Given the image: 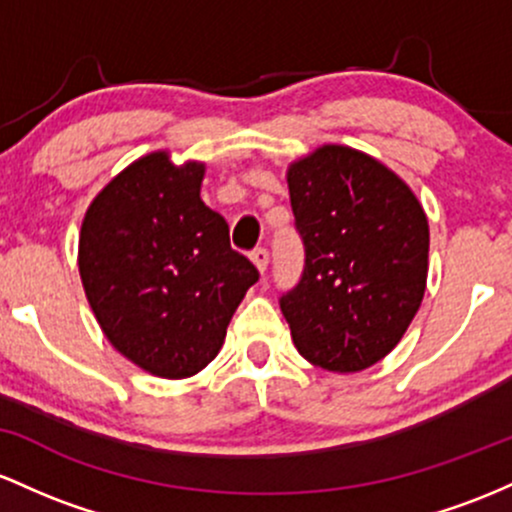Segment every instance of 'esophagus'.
I'll use <instances>...</instances> for the list:
<instances>
[{
	"label": "esophagus",
	"mask_w": 512,
	"mask_h": 512,
	"mask_svg": "<svg viewBox=\"0 0 512 512\" xmlns=\"http://www.w3.org/2000/svg\"><path fill=\"white\" fill-rule=\"evenodd\" d=\"M251 261L256 263V268L261 271V275H266V271H268V249L258 246V249L251 251Z\"/></svg>",
	"instance_id": "obj_1"
}]
</instances>
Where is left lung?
<instances>
[{
  "label": "left lung",
  "instance_id": "obj_1",
  "mask_svg": "<svg viewBox=\"0 0 512 512\" xmlns=\"http://www.w3.org/2000/svg\"><path fill=\"white\" fill-rule=\"evenodd\" d=\"M304 244L300 283L280 309L304 360L360 372L401 341L428 278V220L394 171L343 145H324L287 171Z\"/></svg>",
  "mask_w": 512,
  "mask_h": 512
}]
</instances>
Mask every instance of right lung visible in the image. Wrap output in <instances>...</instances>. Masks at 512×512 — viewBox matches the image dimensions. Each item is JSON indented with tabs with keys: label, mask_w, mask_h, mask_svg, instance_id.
Wrapping results in <instances>:
<instances>
[{
	"label": "right lung",
	"mask_w": 512,
	"mask_h": 512,
	"mask_svg": "<svg viewBox=\"0 0 512 512\" xmlns=\"http://www.w3.org/2000/svg\"><path fill=\"white\" fill-rule=\"evenodd\" d=\"M205 166L166 152L132 162L86 210L79 275L118 353L164 380H183L220 353L227 326L258 280L229 246L220 212L200 200Z\"/></svg>",
	"instance_id": "obj_1"
}]
</instances>
